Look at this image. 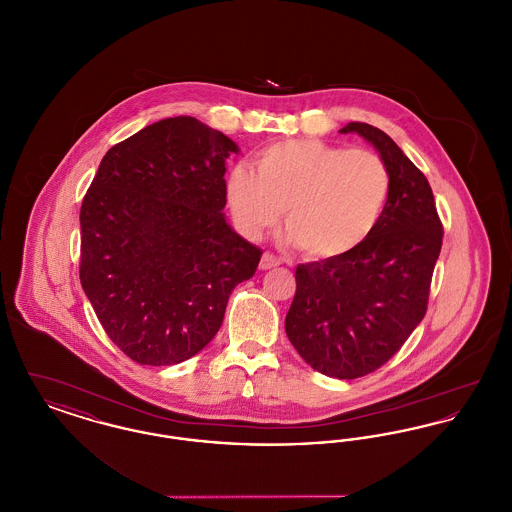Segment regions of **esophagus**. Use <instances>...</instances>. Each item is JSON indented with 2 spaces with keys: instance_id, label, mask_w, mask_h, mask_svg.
<instances>
[{
  "instance_id": "obj_1",
  "label": "esophagus",
  "mask_w": 512,
  "mask_h": 512,
  "mask_svg": "<svg viewBox=\"0 0 512 512\" xmlns=\"http://www.w3.org/2000/svg\"><path fill=\"white\" fill-rule=\"evenodd\" d=\"M278 265H280V259H278L276 255H272V253H265V255L261 257L259 268H261V270H268V268L278 267Z\"/></svg>"
}]
</instances>
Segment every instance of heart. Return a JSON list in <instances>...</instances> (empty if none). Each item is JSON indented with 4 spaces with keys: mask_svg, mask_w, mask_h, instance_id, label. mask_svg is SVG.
<instances>
[{
    "mask_svg": "<svg viewBox=\"0 0 512 512\" xmlns=\"http://www.w3.org/2000/svg\"><path fill=\"white\" fill-rule=\"evenodd\" d=\"M391 192L386 163L368 149L320 140H286L263 149L255 167L238 163L226 194L247 238L284 224L313 259H338L365 244L382 219Z\"/></svg>",
    "mask_w": 512,
    "mask_h": 512,
    "instance_id": "b5f03b06",
    "label": "heart"
}]
</instances>
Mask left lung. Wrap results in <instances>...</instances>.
<instances>
[{
    "label": "left lung",
    "instance_id": "left-lung-1",
    "mask_svg": "<svg viewBox=\"0 0 512 512\" xmlns=\"http://www.w3.org/2000/svg\"><path fill=\"white\" fill-rule=\"evenodd\" d=\"M391 176L386 211L365 244L295 268L286 334L307 365L353 380L388 363L426 315L443 226L426 176L386 132L349 122Z\"/></svg>",
    "mask_w": 512,
    "mask_h": 512
}]
</instances>
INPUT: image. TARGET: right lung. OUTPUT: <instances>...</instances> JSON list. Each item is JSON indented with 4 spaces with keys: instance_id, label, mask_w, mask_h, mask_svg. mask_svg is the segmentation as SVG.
Instances as JSON below:
<instances>
[{
    "instance_id": "obj_1",
    "label": "right lung",
    "mask_w": 512,
    "mask_h": 512,
    "mask_svg": "<svg viewBox=\"0 0 512 512\" xmlns=\"http://www.w3.org/2000/svg\"><path fill=\"white\" fill-rule=\"evenodd\" d=\"M230 153L238 146L194 117L163 119L111 147L84 195L80 282L138 365L199 353L261 261L222 213Z\"/></svg>"
}]
</instances>
